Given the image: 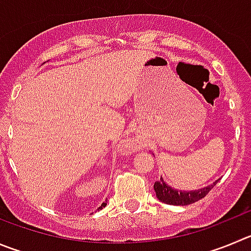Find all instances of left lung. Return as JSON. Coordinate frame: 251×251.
I'll use <instances>...</instances> for the list:
<instances>
[{"label": "left lung", "instance_id": "obj_1", "mask_svg": "<svg viewBox=\"0 0 251 251\" xmlns=\"http://www.w3.org/2000/svg\"><path fill=\"white\" fill-rule=\"evenodd\" d=\"M217 182H214L210 186L204 187L202 189H198V191H177V189L172 188V187L168 186L163 178L161 177L160 181L154 182L153 189L156 192V197L161 202L166 203V204L171 205H188L192 203L197 202V201L202 200L208 194V192L215 186Z\"/></svg>", "mask_w": 251, "mask_h": 251}]
</instances>
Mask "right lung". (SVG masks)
<instances>
[{
  "label": "right lung",
  "instance_id": "add662e5",
  "mask_svg": "<svg viewBox=\"0 0 251 251\" xmlns=\"http://www.w3.org/2000/svg\"><path fill=\"white\" fill-rule=\"evenodd\" d=\"M105 205H106V203H102V204L100 205V207L98 208V209H102V207H105Z\"/></svg>",
  "mask_w": 251,
  "mask_h": 251
}]
</instances>
